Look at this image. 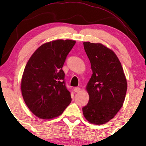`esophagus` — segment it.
<instances>
[{
	"mask_svg": "<svg viewBox=\"0 0 146 146\" xmlns=\"http://www.w3.org/2000/svg\"><path fill=\"white\" fill-rule=\"evenodd\" d=\"M74 91L75 93H78V92H80V87H75V88H74Z\"/></svg>",
	"mask_w": 146,
	"mask_h": 146,
	"instance_id": "34e87169",
	"label": "esophagus"
}]
</instances>
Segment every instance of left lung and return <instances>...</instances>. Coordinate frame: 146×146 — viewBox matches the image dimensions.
Masks as SVG:
<instances>
[{
    "instance_id": "left-lung-1",
    "label": "left lung",
    "mask_w": 146,
    "mask_h": 146,
    "mask_svg": "<svg viewBox=\"0 0 146 146\" xmlns=\"http://www.w3.org/2000/svg\"><path fill=\"white\" fill-rule=\"evenodd\" d=\"M93 71L87 84L89 101L82 108L87 121L96 125L107 123L123 106L127 81L121 62L114 52L100 43L84 42Z\"/></svg>"
}]
</instances>
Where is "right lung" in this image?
I'll use <instances>...</instances> for the list:
<instances>
[{
  "instance_id": "right-lung-1",
  "label": "right lung",
  "mask_w": 146,
  "mask_h": 146,
  "mask_svg": "<svg viewBox=\"0 0 146 146\" xmlns=\"http://www.w3.org/2000/svg\"><path fill=\"white\" fill-rule=\"evenodd\" d=\"M75 40H57L41 45L27 63L21 80L24 101L39 118L58 117L71 102L62 66Z\"/></svg>"
}]
</instances>
